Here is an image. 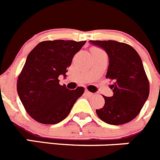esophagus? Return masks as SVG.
Segmentation results:
<instances>
[{"label": "esophagus", "mask_w": 160, "mask_h": 160, "mask_svg": "<svg viewBox=\"0 0 160 160\" xmlns=\"http://www.w3.org/2000/svg\"><path fill=\"white\" fill-rule=\"evenodd\" d=\"M85 94H86V95H93V93L90 92L88 90L85 91Z\"/></svg>", "instance_id": "obj_1"}]
</instances>
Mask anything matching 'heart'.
<instances>
[{
	"label": "heart",
	"mask_w": 160,
	"mask_h": 160,
	"mask_svg": "<svg viewBox=\"0 0 160 160\" xmlns=\"http://www.w3.org/2000/svg\"><path fill=\"white\" fill-rule=\"evenodd\" d=\"M92 51H102V50L98 48H94L93 50H92Z\"/></svg>",
	"instance_id": "1"
}]
</instances>
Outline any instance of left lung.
I'll list each match as a JSON object with an SVG mask.
<instances>
[{"label":"left lung","instance_id":"left-lung-1","mask_svg":"<svg viewBox=\"0 0 160 160\" xmlns=\"http://www.w3.org/2000/svg\"><path fill=\"white\" fill-rule=\"evenodd\" d=\"M90 42L103 49L109 56L106 78L113 96H103L105 104L96 110L98 117L110 125H123L133 120L141 112L149 95V81L141 57L132 46L113 40Z\"/></svg>","mask_w":160,"mask_h":160}]
</instances>
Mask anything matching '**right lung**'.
I'll list each match as a JSON object with an SVG mask.
<instances>
[{"label": "right lung", "mask_w": 160, "mask_h": 160, "mask_svg": "<svg viewBox=\"0 0 160 160\" xmlns=\"http://www.w3.org/2000/svg\"><path fill=\"white\" fill-rule=\"evenodd\" d=\"M86 41L48 40L38 43L27 58L18 77L17 92L27 113L46 125L62 122L71 111L84 88L75 90L60 85L58 77H66L73 56Z\"/></svg>", "instance_id": "right-lung-1"}]
</instances>
